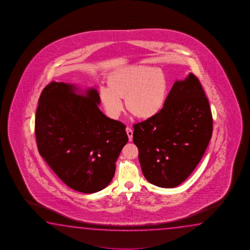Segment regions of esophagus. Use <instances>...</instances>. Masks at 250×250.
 Masks as SVG:
<instances>
[{
	"label": "esophagus",
	"instance_id": "34e87169",
	"mask_svg": "<svg viewBox=\"0 0 250 250\" xmlns=\"http://www.w3.org/2000/svg\"><path fill=\"white\" fill-rule=\"evenodd\" d=\"M126 132H127V136H128V141L131 142L133 139V130L130 127H126Z\"/></svg>",
	"mask_w": 250,
	"mask_h": 250
}]
</instances>
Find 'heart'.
Returning a JSON list of instances; mask_svg holds the SVG:
<instances>
[{
  "label": "heart",
  "mask_w": 250,
  "mask_h": 250,
  "mask_svg": "<svg viewBox=\"0 0 250 250\" xmlns=\"http://www.w3.org/2000/svg\"><path fill=\"white\" fill-rule=\"evenodd\" d=\"M108 86L102 85L100 99L106 114L116 119L123 110L125 98L127 110L140 119L154 118L166 103L169 81L160 68L148 65H128L113 72Z\"/></svg>",
  "instance_id": "obj_1"
}]
</instances>
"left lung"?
I'll return each instance as SVG.
<instances>
[{"mask_svg":"<svg viewBox=\"0 0 250 250\" xmlns=\"http://www.w3.org/2000/svg\"><path fill=\"white\" fill-rule=\"evenodd\" d=\"M133 142L148 182L173 188L184 182L203 157L212 133L208 98L190 72L175 81L163 110L134 126Z\"/></svg>","mask_w":250,"mask_h":250,"instance_id":"1","label":"left lung"}]
</instances>
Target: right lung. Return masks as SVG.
I'll return each instance as SVG.
<instances>
[{
	"label": "right lung",
	"instance_id": "obj_1",
	"mask_svg": "<svg viewBox=\"0 0 250 250\" xmlns=\"http://www.w3.org/2000/svg\"><path fill=\"white\" fill-rule=\"evenodd\" d=\"M97 89L53 81L38 101V151L67 187L83 193L106 188L128 141L125 127L99 108Z\"/></svg>",
	"mask_w": 250,
	"mask_h": 250
}]
</instances>
